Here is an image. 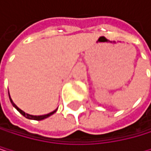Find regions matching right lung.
I'll use <instances>...</instances> for the list:
<instances>
[{"label": "right lung", "mask_w": 151, "mask_h": 151, "mask_svg": "<svg viewBox=\"0 0 151 151\" xmlns=\"http://www.w3.org/2000/svg\"><path fill=\"white\" fill-rule=\"evenodd\" d=\"M9 98H10V101H11V102H12V106L18 111L22 115H23L25 118H27V119H35V120H42V119H46V118H48V117H50V116H51L52 114H54L56 111H57V109H55V111H53L52 112H50V113H48V114H45V115H40V116H33V115H30V114H28V113H25L23 111H22L21 109H19L18 107H17L15 104H14V102L12 101V100L11 99V96H10V93H9Z\"/></svg>", "instance_id": "add662e5"}]
</instances>
